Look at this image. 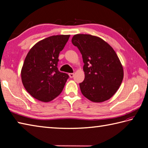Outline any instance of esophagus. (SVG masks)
Instances as JSON below:
<instances>
[{
    "mask_svg": "<svg viewBox=\"0 0 148 148\" xmlns=\"http://www.w3.org/2000/svg\"><path fill=\"white\" fill-rule=\"evenodd\" d=\"M69 76H70V77H71V78H72V77H74V73H69Z\"/></svg>",
    "mask_w": 148,
    "mask_h": 148,
    "instance_id": "obj_1",
    "label": "esophagus"
}]
</instances>
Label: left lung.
<instances>
[{
  "instance_id": "1",
  "label": "left lung",
  "mask_w": 148,
  "mask_h": 148,
  "mask_svg": "<svg viewBox=\"0 0 148 148\" xmlns=\"http://www.w3.org/2000/svg\"><path fill=\"white\" fill-rule=\"evenodd\" d=\"M72 43L79 49L84 64L81 93L94 102L109 100L123 79V69L114 50L101 38L89 34L74 35Z\"/></svg>"
}]
</instances>
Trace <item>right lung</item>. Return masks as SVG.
<instances>
[{
    "label": "right lung",
    "instance_id": "obj_1",
    "mask_svg": "<svg viewBox=\"0 0 148 148\" xmlns=\"http://www.w3.org/2000/svg\"><path fill=\"white\" fill-rule=\"evenodd\" d=\"M69 37L57 35L47 37L36 43L28 53L21 69V81L34 98L48 102L62 92L69 76L58 71V56Z\"/></svg>",
    "mask_w": 148,
    "mask_h": 148
}]
</instances>
